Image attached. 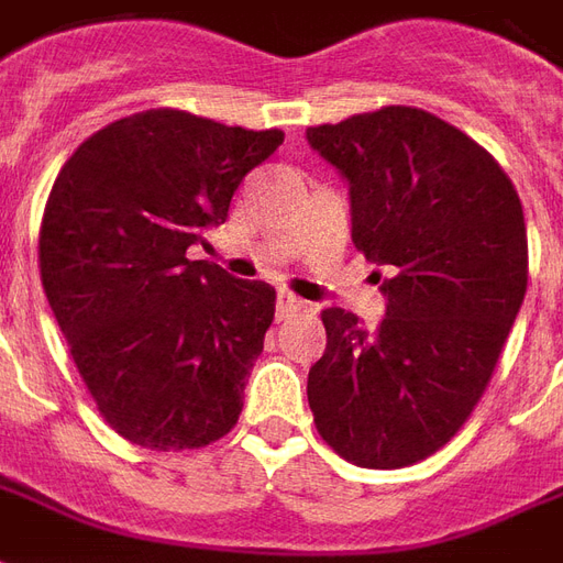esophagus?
<instances>
[{
  "mask_svg": "<svg viewBox=\"0 0 563 563\" xmlns=\"http://www.w3.org/2000/svg\"><path fill=\"white\" fill-rule=\"evenodd\" d=\"M295 310H305V301H301V298H295L292 292L277 295V317H289Z\"/></svg>",
  "mask_w": 563,
  "mask_h": 563,
  "instance_id": "esophagus-1",
  "label": "esophagus"
}]
</instances>
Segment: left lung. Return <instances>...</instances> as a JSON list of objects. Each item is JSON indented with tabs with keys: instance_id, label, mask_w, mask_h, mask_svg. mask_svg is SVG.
I'll list each match as a JSON object with an SVG mask.
<instances>
[{
	"instance_id": "left-lung-1",
	"label": "left lung",
	"mask_w": 563,
	"mask_h": 563,
	"mask_svg": "<svg viewBox=\"0 0 563 563\" xmlns=\"http://www.w3.org/2000/svg\"><path fill=\"white\" fill-rule=\"evenodd\" d=\"M307 141L350 180L355 250L395 271L374 334L322 310L329 343L307 401L341 459L407 467L446 446L492 383L528 289L519 192L488 150L422 108L386 104Z\"/></svg>"
}]
</instances>
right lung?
I'll return each instance as SVG.
<instances>
[{"instance_id":"1","label":"right lung","mask_w":563,"mask_h":563,"mask_svg":"<svg viewBox=\"0 0 563 563\" xmlns=\"http://www.w3.org/2000/svg\"><path fill=\"white\" fill-rule=\"evenodd\" d=\"M280 144V129L150 108L99 129L56 174L44 292L99 413L135 446L201 449L238 424L277 292L186 250Z\"/></svg>"}]
</instances>
